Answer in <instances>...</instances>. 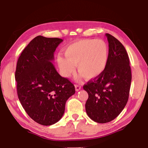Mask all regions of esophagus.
<instances>
[{
  "mask_svg": "<svg viewBox=\"0 0 148 148\" xmlns=\"http://www.w3.org/2000/svg\"><path fill=\"white\" fill-rule=\"evenodd\" d=\"M75 89H76V91H78L79 90L81 89V86L79 85H75Z\"/></svg>",
  "mask_w": 148,
  "mask_h": 148,
  "instance_id": "obj_1",
  "label": "esophagus"
}]
</instances>
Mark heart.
Here are the masks:
<instances>
[{"label":"heart","mask_w":148,"mask_h":148,"mask_svg":"<svg viewBox=\"0 0 148 148\" xmlns=\"http://www.w3.org/2000/svg\"><path fill=\"white\" fill-rule=\"evenodd\" d=\"M64 51L65 57L59 53L57 61L64 77L71 76L76 66L85 78H94L103 72L108 61V46L102 40H80L69 44Z\"/></svg>","instance_id":"b5f03b06"}]
</instances>
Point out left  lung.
<instances>
[{
	"instance_id": "1",
	"label": "left lung",
	"mask_w": 148,
	"mask_h": 148,
	"mask_svg": "<svg viewBox=\"0 0 148 148\" xmlns=\"http://www.w3.org/2000/svg\"><path fill=\"white\" fill-rule=\"evenodd\" d=\"M109 46L107 66L102 74L84 85L89 97L87 114L92 120L106 123L114 120L128 101L131 83V70L126 49L118 40L106 34Z\"/></svg>"
}]
</instances>
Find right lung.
Returning a JSON list of instances; mask_svg holds the SVG:
<instances>
[{
    "instance_id": "right-lung-1",
    "label": "right lung",
    "mask_w": 148,
    "mask_h": 148,
    "mask_svg": "<svg viewBox=\"0 0 148 148\" xmlns=\"http://www.w3.org/2000/svg\"><path fill=\"white\" fill-rule=\"evenodd\" d=\"M62 41L58 38L35 37L17 62L15 77L19 101L32 119L46 126L61 119L66 101L75 93L73 84L60 76L51 62Z\"/></svg>"
}]
</instances>
